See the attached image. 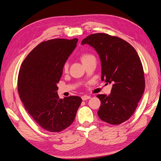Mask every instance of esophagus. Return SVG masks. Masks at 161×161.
<instances>
[{
    "instance_id": "34e87169",
    "label": "esophagus",
    "mask_w": 161,
    "mask_h": 161,
    "mask_svg": "<svg viewBox=\"0 0 161 161\" xmlns=\"http://www.w3.org/2000/svg\"><path fill=\"white\" fill-rule=\"evenodd\" d=\"M82 99L83 101H85V100H87V99H91V96H88V95H83L82 97Z\"/></svg>"
}]
</instances>
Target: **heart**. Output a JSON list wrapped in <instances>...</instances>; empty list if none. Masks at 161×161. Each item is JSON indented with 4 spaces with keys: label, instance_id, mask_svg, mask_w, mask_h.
<instances>
[{
    "label": "heart",
    "instance_id": "heart-1",
    "mask_svg": "<svg viewBox=\"0 0 161 161\" xmlns=\"http://www.w3.org/2000/svg\"><path fill=\"white\" fill-rule=\"evenodd\" d=\"M92 58H95V57L92 54H91V53H83V54H82L80 56V60H81L82 62L84 64V63L86 62L87 61H89ZM69 62H66L64 64V65H63V70H64V72H66L68 70V69H69Z\"/></svg>",
    "mask_w": 161,
    "mask_h": 161
}]
</instances>
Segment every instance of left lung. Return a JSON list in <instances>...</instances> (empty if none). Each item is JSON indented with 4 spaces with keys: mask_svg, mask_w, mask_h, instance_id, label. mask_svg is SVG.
Returning <instances> with one entry per match:
<instances>
[{
    "mask_svg": "<svg viewBox=\"0 0 161 161\" xmlns=\"http://www.w3.org/2000/svg\"><path fill=\"white\" fill-rule=\"evenodd\" d=\"M81 43L96 50L101 63V80L113 83L109 95H97L101 101L99 118L112 125L124 122L134 114L145 88L137 52L122 39L106 33L91 34Z\"/></svg>",
    "mask_w": 161,
    "mask_h": 161,
    "instance_id": "left-lung-1",
    "label": "left lung"
}]
</instances>
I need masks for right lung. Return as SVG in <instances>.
<instances>
[{
	"instance_id": "right-lung-1",
	"label": "right lung",
	"mask_w": 161,
	"mask_h": 161,
	"mask_svg": "<svg viewBox=\"0 0 161 161\" xmlns=\"http://www.w3.org/2000/svg\"><path fill=\"white\" fill-rule=\"evenodd\" d=\"M78 39H53L38 44L23 60L18 76V92L22 103L42 128L59 132L75 120L82 99H62L57 83L63 65L75 49Z\"/></svg>"
}]
</instances>
